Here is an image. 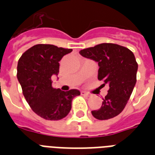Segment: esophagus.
Masks as SVG:
<instances>
[{
  "instance_id": "1",
  "label": "esophagus",
  "mask_w": 155,
  "mask_h": 155,
  "mask_svg": "<svg viewBox=\"0 0 155 155\" xmlns=\"http://www.w3.org/2000/svg\"><path fill=\"white\" fill-rule=\"evenodd\" d=\"M81 95H83V96H86V97H90L91 96V94L90 93H88V92H81Z\"/></svg>"
}]
</instances>
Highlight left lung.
<instances>
[{
    "label": "left lung",
    "mask_w": 155,
    "mask_h": 155,
    "mask_svg": "<svg viewBox=\"0 0 155 155\" xmlns=\"http://www.w3.org/2000/svg\"><path fill=\"white\" fill-rule=\"evenodd\" d=\"M80 54L98 63V80L109 86L101 107L92 111V116L98 120H108L120 114L137 81V63L134 53L120 45L101 43L81 50Z\"/></svg>",
    "instance_id": "8db88e82"
}]
</instances>
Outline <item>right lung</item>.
Returning a JSON list of instances; mask_svg holds the SVG:
<instances>
[{
	"instance_id": "add662e5",
	"label": "right lung",
	"mask_w": 155,
	"mask_h": 155,
	"mask_svg": "<svg viewBox=\"0 0 155 155\" xmlns=\"http://www.w3.org/2000/svg\"><path fill=\"white\" fill-rule=\"evenodd\" d=\"M72 51L50 44H38L28 49L18 63V77L22 93L32 110L46 120H58L68 115L71 101L80 92H64L52 87L51 77L59 72V61Z\"/></svg>"
}]
</instances>
